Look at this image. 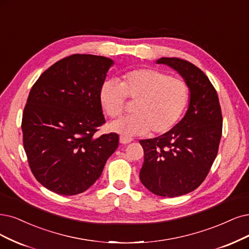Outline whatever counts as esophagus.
<instances>
[{
	"instance_id": "esophagus-1",
	"label": "esophagus",
	"mask_w": 249,
	"mask_h": 249,
	"mask_svg": "<svg viewBox=\"0 0 249 249\" xmlns=\"http://www.w3.org/2000/svg\"><path fill=\"white\" fill-rule=\"evenodd\" d=\"M133 140L131 139V137H128V136H125V135H121L120 136V142L123 143V144H126V143H129L131 142Z\"/></svg>"
}]
</instances>
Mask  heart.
<instances>
[{
	"instance_id": "1",
	"label": "heart",
	"mask_w": 249,
	"mask_h": 249,
	"mask_svg": "<svg viewBox=\"0 0 249 249\" xmlns=\"http://www.w3.org/2000/svg\"><path fill=\"white\" fill-rule=\"evenodd\" d=\"M189 97L185 81L155 69L126 71L120 84L107 80L99 90L100 104L112 119L124 114L127 99L135 103L133 116L109 125L110 130L124 135H140L150 130L155 134L168 132L180 120Z\"/></svg>"
}]
</instances>
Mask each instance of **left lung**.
<instances>
[{"label":"left lung","mask_w":249,"mask_h":249,"mask_svg":"<svg viewBox=\"0 0 249 249\" xmlns=\"http://www.w3.org/2000/svg\"><path fill=\"white\" fill-rule=\"evenodd\" d=\"M185 79L191 92L187 113L171 130L142 140L144 154L140 178L154 194L178 197L197 189L206 178L218 152L223 117L213 85L192 62L162 57Z\"/></svg>","instance_id":"8db88e82"}]
</instances>
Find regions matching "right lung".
I'll return each instance as SVG.
<instances>
[{
    "mask_svg": "<svg viewBox=\"0 0 249 249\" xmlns=\"http://www.w3.org/2000/svg\"><path fill=\"white\" fill-rule=\"evenodd\" d=\"M113 60L72 54L33 85L22 114L23 148L36 179L64 196L89 189L118 148L119 135L96 136L106 123L99 90Z\"/></svg>",
    "mask_w": 249,
    "mask_h": 249,
    "instance_id": "right-lung-1",
    "label": "right lung"
}]
</instances>
